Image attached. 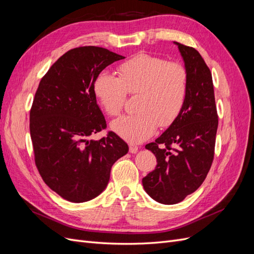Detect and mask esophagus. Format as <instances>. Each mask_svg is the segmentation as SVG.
<instances>
[{"label": "esophagus", "instance_id": "1", "mask_svg": "<svg viewBox=\"0 0 254 254\" xmlns=\"http://www.w3.org/2000/svg\"><path fill=\"white\" fill-rule=\"evenodd\" d=\"M137 150H139V147H137L136 145H134L132 143L129 144V151L130 152H131V153H136Z\"/></svg>", "mask_w": 254, "mask_h": 254}]
</instances>
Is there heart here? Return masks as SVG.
Returning a JSON list of instances; mask_svg holds the SVG:
<instances>
[{"mask_svg":"<svg viewBox=\"0 0 254 254\" xmlns=\"http://www.w3.org/2000/svg\"><path fill=\"white\" fill-rule=\"evenodd\" d=\"M95 97L104 111L115 117L125 105L127 93L137 94L134 114L124 115L112 122L113 131L131 143L150 137L158 128L171 126L178 119L187 103L189 74L179 63L137 54L122 64L119 77L103 71L93 83Z\"/></svg>","mask_w":254,"mask_h":254,"instance_id":"obj_1","label":"heart"}]
</instances>
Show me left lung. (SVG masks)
Instances as JSON below:
<instances>
[{"instance_id": "8db88e82", "label": "left lung", "mask_w": 254, "mask_h": 254, "mask_svg": "<svg viewBox=\"0 0 254 254\" xmlns=\"http://www.w3.org/2000/svg\"><path fill=\"white\" fill-rule=\"evenodd\" d=\"M189 74L187 103L173 124L145 146L157 158V166L142 179L153 200L175 204L201 186L213 158L218 117L212 74L194 48L174 42Z\"/></svg>"}]
</instances>
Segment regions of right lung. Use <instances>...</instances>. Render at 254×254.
<instances>
[{
  "instance_id": "obj_1",
  "label": "right lung",
  "mask_w": 254,
  "mask_h": 254,
  "mask_svg": "<svg viewBox=\"0 0 254 254\" xmlns=\"http://www.w3.org/2000/svg\"><path fill=\"white\" fill-rule=\"evenodd\" d=\"M124 56L98 47L66 52L43 76L29 114L35 162L43 181L71 202L97 197L110 179L112 165L128 152L114 132L89 136L106 128L93 83L106 66Z\"/></svg>"
}]
</instances>
